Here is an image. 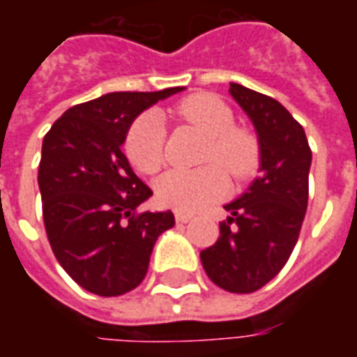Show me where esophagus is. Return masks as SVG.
<instances>
[{
  "mask_svg": "<svg viewBox=\"0 0 357 357\" xmlns=\"http://www.w3.org/2000/svg\"><path fill=\"white\" fill-rule=\"evenodd\" d=\"M191 220V216L189 214H183V212H176V222L178 224H187Z\"/></svg>",
  "mask_w": 357,
  "mask_h": 357,
  "instance_id": "34e87169",
  "label": "esophagus"
}]
</instances>
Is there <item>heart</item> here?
Here are the masks:
<instances>
[{
    "label": "heart",
    "instance_id": "1",
    "mask_svg": "<svg viewBox=\"0 0 357 357\" xmlns=\"http://www.w3.org/2000/svg\"><path fill=\"white\" fill-rule=\"evenodd\" d=\"M174 112L208 137L206 162H220L233 178L247 179L260 162V145L255 133L235 124L231 109L212 93H195L176 105ZM166 126L162 114L145 112L130 128L126 151L145 174H155L164 162ZM229 189L227 176L218 164L199 170H172L156 183V197L164 206L183 214L197 212L224 197Z\"/></svg>",
    "mask_w": 357,
    "mask_h": 357
}]
</instances>
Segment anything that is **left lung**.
I'll list each match as a JSON object with an SVG mask.
<instances>
[{
  "label": "left lung",
  "mask_w": 357,
  "mask_h": 357,
  "mask_svg": "<svg viewBox=\"0 0 357 357\" xmlns=\"http://www.w3.org/2000/svg\"><path fill=\"white\" fill-rule=\"evenodd\" d=\"M229 93L255 126L260 176L225 204L229 216L201 262L220 289L247 294L269 283L294 250L307 208L312 151L304 128L281 102L233 82Z\"/></svg>",
  "instance_id": "1"
}]
</instances>
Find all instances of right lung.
I'll list each match as a JSON object with an SVG mask.
<instances>
[{"instance_id": "1", "label": "right lung", "mask_w": 357, "mask_h": 357, "mask_svg": "<svg viewBox=\"0 0 357 357\" xmlns=\"http://www.w3.org/2000/svg\"><path fill=\"white\" fill-rule=\"evenodd\" d=\"M185 88L114 91L68 109L45 133L38 185L53 255L82 289L126 294L145 279L174 214L137 212L153 195L122 153L135 118Z\"/></svg>"}]
</instances>
